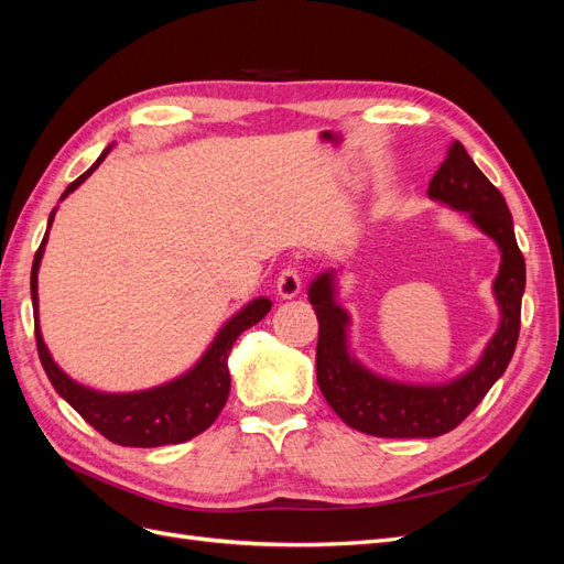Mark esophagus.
<instances>
[{"label": "esophagus", "mask_w": 564, "mask_h": 564, "mask_svg": "<svg viewBox=\"0 0 564 564\" xmlns=\"http://www.w3.org/2000/svg\"><path fill=\"white\" fill-rule=\"evenodd\" d=\"M301 275L296 268H284L278 278V296L280 299H296L301 294Z\"/></svg>", "instance_id": "34e87169"}]
</instances>
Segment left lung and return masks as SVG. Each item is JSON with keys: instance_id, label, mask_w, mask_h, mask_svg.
<instances>
[{"instance_id": "obj_1", "label": "left lung", "mask_w": 564, "mask_h": 564, "mask_svg": "<svg viewBox=\"0 0 564 564\" xmlns=\"http://www.w3.org/2000/svg\"><path fill=\"white\" fill-rule=\"evenodd\" d=\"M429 197L464 212L475 228L501 251L491 292L499 305V327L468 371L445 383H404L381 377L350 350V313L338 303V272L329 268L311 282L308 299L319 322L317 386L324 400L350 429L377 437H437L454 431L497 383L516 352L520 305L524 294V259L516 242L513 216L503 195L454 141L440 164Z\"/></svg>"}]
</instances>
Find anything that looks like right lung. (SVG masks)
Here are the masks:
<instances>
[{"label":"right lung","mask_w":564,"mask_h":564,"mask_svg":"<svg viewBox=\"0 0 564 564\" xmlns=\"http://www.w3.org/2000/svg\"><path fill=\"white\" fill-rule=\"evenodd\" d=\"M112 145H108L100 158L87 169L77 181L65 187L61 199L87 181L96 169L108 158ZM56 209L48 214L46 235L35 253L30 272V294H32V311H35V338L40 360L46 371L51 386L56 388L58 395L70 404L75 412L87 421L89 425L106 435L115 445L122 447H162V445H178L191 437L199 435L209 429L226 406L228 392H230V371H228V355L232 344L245 329L259 324L272 301L259 296L249 301L242 311H237L224 327L214 336L212 346L204 350V355L195 362V367L187 369L174 381H166L162 386L135 390V392H100L89 386H82L54 362L51 357L42 329H40V296H37V272L42 265V256L48 242V230L54 224Z\"/></svg>","instance_id":"right-lung-1"}]
</instances>
